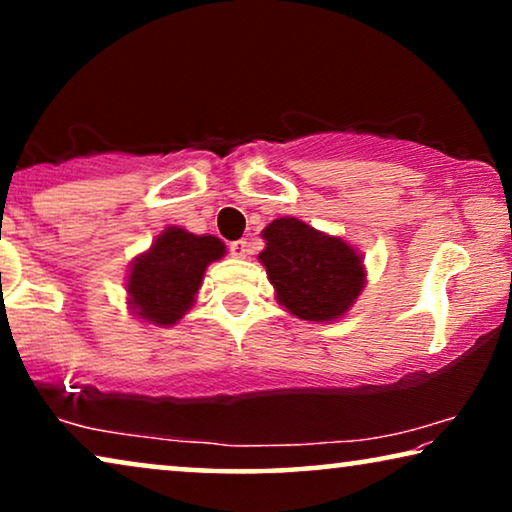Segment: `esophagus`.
<instances>
[{"label": "esophagus", "instance_id": "1", "mask_svg": "<svg viewBox=\"0 0 512 512\" xmlns=\"http://www.w3.org/2000/svg\"><path fill=\"white\" fill-rule=\"evenodd\" d=\"M228 249H230V254H233L235 258H247L249 251H251L247 240H235V242H230Z\"/></svg>", "mask_w": 512, "mask_h": 512}]
</instances>
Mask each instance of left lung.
Here are the masks:
<instances>
[{
    "label": "left lung",
    "instance_id": "8db88e82",
    "mask_svg": "<svg viewBox=\"0 0 512 512\" xmlns=\"http://www.w3.org/2000/svg\"><path fill=\"white\" fill-rule=\"evenodd\" d=\"M265 265L277 303L298 319L333 321L345 314L366 284L361 256L340 237L282 216L263 230Z\"/></svg>",
    "mask_w": 512,
    "mask_h": 512
}]
</instances>
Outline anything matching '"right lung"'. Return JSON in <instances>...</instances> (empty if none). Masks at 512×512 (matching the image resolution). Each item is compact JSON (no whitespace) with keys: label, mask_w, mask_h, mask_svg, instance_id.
<instances>
[{"label":"right lung","mask_w":512,"mask_h":512,"mask_svg":"<svg viewBox=\"0 0 512 512\" xmlns=\"http://www.w3.org/2000/svg\"><path fill=\"white\" fill-rule=\"evenodd\" d=\"M223 254L226 244L219 237L165 228L130 268L125 289L132 312L156 326L177 324L193 305L207 265Z\"/></svg>","instance_id":"right-lung-1"}]
</instances>
